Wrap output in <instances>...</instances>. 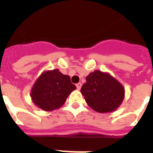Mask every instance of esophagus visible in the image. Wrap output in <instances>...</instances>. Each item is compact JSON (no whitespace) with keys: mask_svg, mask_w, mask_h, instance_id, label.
Here are the masks:
<instances>
[{"mask_svg":"<svg viewBox=\"0 0 153 153\" xmlns=\"http://www.w3.org/2000/svg\"><path fill=\"white\" fill-rule=\"evenodd\" d=\"M76 87H77V90H80V89H81V87H82V83L81 82H79V83H77L76 84Z\"/></svg>","mask_w":153,"mask_h":153,"instance_id":"34e87169","label":"esophagus"}]
</instances>
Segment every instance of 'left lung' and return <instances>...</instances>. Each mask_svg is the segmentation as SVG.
<instances>
[{"label":"left lung","instance_id":"8db88e82","mask_svg":"<svg viewBox=\"0 0 153 153\" xmlns=\"http://www.w3.org/2000/svg\"><path fill=\"white\" fill-rule=\"evenodd\" d=\"M81 93L86 103L98 113L116 110L123 101L125 89L116 79L108 73L94 71L86 78Z\"/></svg>","mask_w":153,"mask_h":153}]
</instances>
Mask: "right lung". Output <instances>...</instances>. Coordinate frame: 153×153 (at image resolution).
<instances>
[{
	"mask_svg": "<svg viewBox=\"0 0 153 153\" xmlns=\"http://www.w3.org/2000/svg\"><path fill=\"white\" fill-rule=\"evenodd\" d=\"M76 86L71 83L69 75L58 69L43 72L32 86L31 98L36 106L45 111L59 109Z\"/></svg>",
	"mask_w": 153,
	"mask_h": 153,
	"instance_id": "add662e5",
	"label": "right lung"
}]
</instances>
